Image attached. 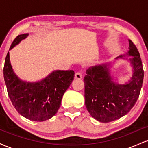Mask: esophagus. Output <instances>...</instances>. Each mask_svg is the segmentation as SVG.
I'll use <instances>...</instances> for the list:
<instances>
[{"mask_svg": "<svg viewBox=\"0 0 148 148\" xmlns=\"http://www.w3.org/2000/svg\"><path fill=\"white\" fill-rule=\"evenodd\" d=\"M82 78V74L81 72H77L75 73V79H81Z\"/></svg>", "mask_w": 148, "mask_h": 148, "instance_id": "obj_1", "label": "esophagus"}]
</instances>
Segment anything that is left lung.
<instances>
[{
	"label": "left lung",
	"instance_id": "8db88e82",
	"mask_svg": "<svg viewBox=\"0 0 148 148\" xmlns=\"http://www.w3.org/2000/svg\"><path fill=\"white\" fill-rule=\"evenodd\" d=\"M130 41L128 55L133 64L132 80L126 85H118L112 78L106 64L96 65L86 70L84 77L85 102L92 118L101 123H110L127 114L140 95L144 77L140 56L136 45ZM121 58L120 56L117 58Z\"/></svg>",
	"mask_w": 148,
	"mask_h": 148
}]
</instances>
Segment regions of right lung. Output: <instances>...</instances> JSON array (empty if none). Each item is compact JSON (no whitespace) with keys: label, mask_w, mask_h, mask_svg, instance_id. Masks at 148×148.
<instances>
[{"label":"right lung","mask_w":148,"mask_h":148,"mask_svg":"<svg viewBox=\"0 0 148 148\" xmlns=\"http://www.w3.org/2000/svg\"><path fill=\"white\" fill-rule=\"evenodd\" d=\"M27 36L28 34H22L16 37L10 50ZM3 76L8 96L18 113L28 120L42 122L52 118L58 111L62 96L74 80V72L58 70L40 82H23L13 72L8 52Z\"/></svg>","instance_id":"right-lung-1"}]
</instances>
